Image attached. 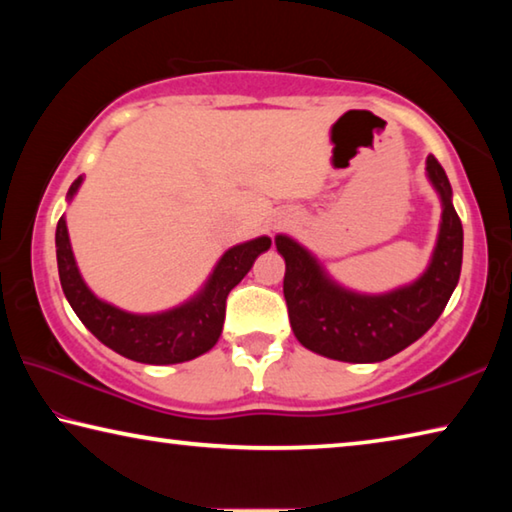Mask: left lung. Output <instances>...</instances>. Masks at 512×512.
Listing matches in <instances>:
<instances>
[{
    "instance_id": "1",
    "label": "left lung",
    "mask_w": 512,
    "mask_h": 512,
    "mask_svg": "<svg viewBox=\"0 0 512 512\" xmlns=\"http://www.w3.org/2000/svg\"><path fill=\"white\" fill-rule=\"evenodd\" d=\"M424 171L443 212L429 264L409 284L384 293L354 291L334 280L298 239L275 237L287 264L284 298L291 329L307 350L336 361L377 363L409 348L443 314L461 277L463 225L447 173L433 155Z\"/></svg>"
}]
</instances>
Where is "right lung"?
<instances>
[{
  "label": "right lung",
  "mask_w": 512,
  "mask_h": 512,
  "mask_svg": "<svg viewBox=\"0 0 512 512\" xmlns=\"http://www.w3.org/2000/svg\"><path fill=\"white\" fill-rule=\"evenodd\" d=\"M81 185L83 176L76 178L69 187L67 203L74 201ZM268 248H271V237L266 235L232 246L219 257L203 287L192 298L164 311L135 314L99 298L85 284L76 264L72 241H69L65 214L56 225L60 287L74 314L110 350L131 361L149 363V366H171V363L192 361L210 352L223 332L225 298Z\"/></svg>",
  "instance_id": "obj_1"
}]
</instances>
